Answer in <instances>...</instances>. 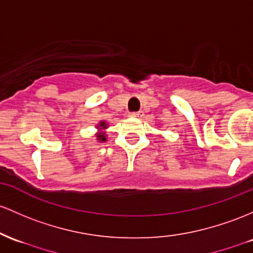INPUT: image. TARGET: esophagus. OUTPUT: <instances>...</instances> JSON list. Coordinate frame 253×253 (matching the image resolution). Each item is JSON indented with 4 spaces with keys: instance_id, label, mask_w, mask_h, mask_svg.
I'll use <instances>...</instances> for the list:
<instances>
[{
    "instance_id": "34e87169",
    "label": "esophagus",
    "mask_w": 253,
    "mask_h": 253,
    "mask_svg": "<svg viewBox=\"0 0 253 253\" xmlns=\"http://www.w3.org/2000/svg\"><path fill=\"white\" fill-rule=\"evenodd\" d=\"M132 118H141L143 116V112H133L131 113Z\"/></svg>"
}]
</instances>
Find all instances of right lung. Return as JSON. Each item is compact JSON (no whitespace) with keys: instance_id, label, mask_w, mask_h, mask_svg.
I'll return each mask as SVG.
<instances>
[{"instance_id":"right-lung-1","label":"right lung","mask_w":253,"mask_h":253,"mask_svg":"<svg viewBox=\"0 0 253 253\" xmlns=\"http://www.w3.org/2000/svg\"><path fill=\"white\" fill-rule=\"evenodd\" d=\"M99 125H101V126L103 127V128H105V124H104V122H101V124H99ZM97 138H98V140H101V141H105V139H107L103 133H99V134L97 135Z\"/></svg>"}]
</instances>
